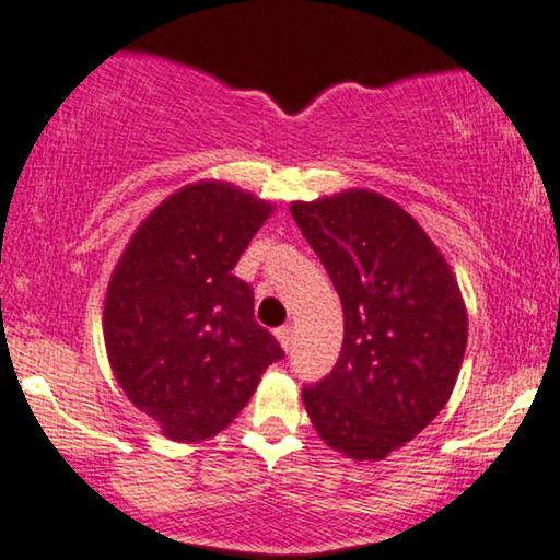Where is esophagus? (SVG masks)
Segmentation results:
<instances>
[{
  "mask_svg": "<svg viewBox=\"0 0 560 560\" xmlns=\"http://www.w3.org/2000/svg\"><path fill=\"white\" fill-rule=\"evenodd\" d=\"M275 337H278L282 350H290V345H293V326H280V329H275Z\"/></svg>",
  "mask_w": 560,
  "mask_h": 560,
  "instance_id": "1",
  "label": "esophagus"
}]
</instances>
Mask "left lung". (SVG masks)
<instances>
[{
  "instance_id": "left-lung-1",
  "label": "left lung",
  "mask_w": 560,
  "mask_h": 560,
  "mask_svg": "<svg viewBox=\"0 0 560 560\" xmlns=\"http://www.w3.org/2000/svg\"><path fill=\"white\" fill-rule=\"evenodd\" d=\"M290 213L345 311L337 365L303 388V404L326 445L383 460L453 394L468 342L460 288L422 226L383 195L347 190Z\"/></svg>"
}]
</instances>
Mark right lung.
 <instances>
[{"mask_svg": "<svg viewBox=\"0 0 560 560\" xmlns=\"http://www.w3.org/2000/svg\"><path fill=\"white\" fill-rule=\"evenodd\" d=\"M270 213V202L234 185H187L138 226L115 267L107 358L126 396L170 440L226 430L265 370L285 358L254 322V290L231 272Z\"/></svg>", "mask_w": 560, "mask_h": 560, "instance_id": "right-lung-1", "label": "right lung"}]
</instances>
